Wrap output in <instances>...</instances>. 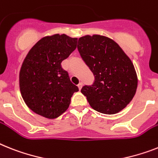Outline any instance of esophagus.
I'll return each mask as SVG.
<instances>
[{"label": "esophagus", "instance_id": "1", "mask_svg": "<svg viewBox=\"0 0 158 158\" xmlns=\"http://www.w3.org/2000/svg\"><path fill=\"white\" fill-rule=\"evenodd\" d=\"M82 87H83V83H79V84H78V87H79V90H81Z\"/></svg>", "mask_w": 158, "mask_h": 158}]
</instances>
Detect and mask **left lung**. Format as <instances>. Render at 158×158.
Returning a JSON list of instances; mask_svg holds the SVG:
<instances>
[{
  "instance_id": "obj_1",
  "label": "left lung",
  "mask_w": 158,
  "mask_h": 158,
  "mask_svg": "<svg viewBox=\"0 0 158 158\" xmlns=\"http://www.w3.org/2000/svg\"><path fill=\"white\" fill-rule=\"evenodd\" d=\"M78 50L95 76L92 85L81 89L90 106L108 115L124 109L136 94L138 83L129 57L115 41L99 34L79 38Z\"/></svg>"
}]
</instances>
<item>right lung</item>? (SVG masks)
<instances>
[{"label": "right lung", "mask_w": 158, "mask_h": 158, "mask_svg": "<svg viewBox=\"0 0 158 158\" xmlns=\"http://www.w3.org/2000/svg\"><path fill=\"white\" fill-rule=\"evenodd\" d=\"M78 38L53 34L38 41L28 52L19 72L20 91L27 107L38 115L55 119L69 108L79 88L61 63L76 48Z\"/></svg>", "instance_id": "1"}]
</instances>
